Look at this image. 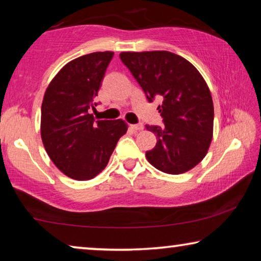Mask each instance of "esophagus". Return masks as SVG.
<instances>
[{"label": "esophagus", "mask_w": 261, "mask_h": 261, "mask_svg": "<svg viewBox=\"0 0 261 261\" xmlns=\"http://www.w3.org/2000/svg\"><path fill=\"white\" fill-rule=\"evenodd\" d=\"M131 127H132V129H134V130H136V131H139V130H143L144 125H143V123H137V124L131 125Z\"/></svg>", "instance_id": "obj_1"}]
</instances>
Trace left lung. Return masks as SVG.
I'll return each instance as SVG.
<instances>
[{
    "label": "left lung",
    "instance_id": "1",
    "mask_svg": "<svg viewBox=\"0 0 261 261\" xmlns=\"http://www.w3.org/2000/svg\"><path fill=\"white\" fill-rule=\"evenodd\" d=\"M120 59L143 88L148 102L156 96L163 126L146 125L156 145L146 158L160 171L178 175L205 158L213 136L214 107L198 70L182 56L166 50L121 53Z\"/></svg>",
    "mask_w": 261,
    "mask_h": 261
}]
</instances>
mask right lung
<instances>
[{
	"label": "right lung",
	"mask_w": 261,
	"mask_h": 261,
	"mask_svg": "<svg viewBox=\"0 0 261 261\" xmlns=\"http://www.w3.org/2000/svg\"><path fill=\"white\" fill-rule=\"evenodd\" d=\"M114 56L96 51L69 62L48 86L41 106V138L62 173L77 180L102 171L118 139L126 134L122 120L96 121L91 109Z\"/></svg>",
	"instance_id": "add662e5"
}]
</instances>
